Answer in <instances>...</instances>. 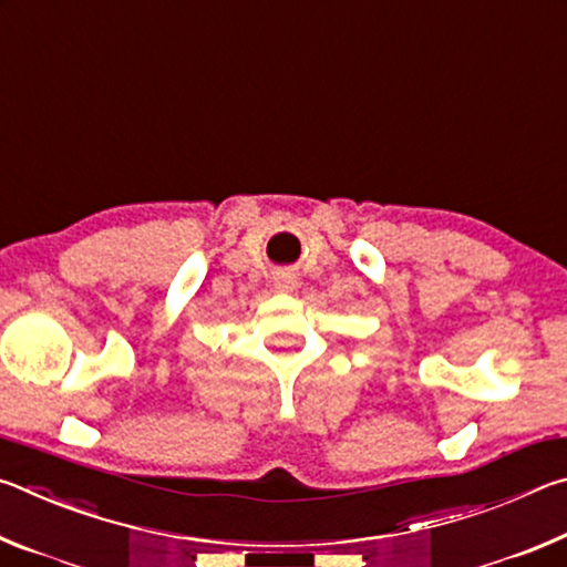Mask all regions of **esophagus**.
I'll use <instances>...</instances> for the list:
<instances>
[{"mask_svg":"<svg viewBox=\"0 0 567 567\" xmlns=\"http://www.w3.org/2000/svg\"><path fill=\"white\" fill-rule=\"evenodd\" d=\"M275 287L280 292H292L297 287V277L292 272H277L275 275Z\"/></svg>","mask_w":567,"mask_h":567,"instance_id":"esophagus-1","label":"esophagus"}]
</instances>
